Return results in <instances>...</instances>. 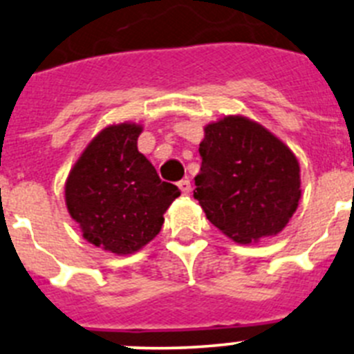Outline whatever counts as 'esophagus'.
<instances>
[{
  "instance_id": "esophagus-1",
  "label": "esophagus",
  "mask_w": 354,
  "mask_h": 354,
  "mask_svg": "<svg viewBox=\"0 0 354 354\" xmlns=\"http://www.w3.org/2000/svg\"><path fill=\"white\" fill-rule=\"evenodd\" d=\"M177 186H179V189L183 193H189V192H192V183H189V180H187V179H183L179 184H177Z\"/></svg>"
}]
</instances>
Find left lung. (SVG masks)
<instances>
[{
  "label": "left lung",
  "instance_id": "8db88e82",
  "mask_svg": "<svg viewBox=\"0 0 354 354\" xmlns=\"http://www.w3.org/2000/svg\"><path fill=\"white\" fill-rule=\"evenodd\" d=\"M193 196L207 220L239 245L287 227L301 198L292 150L259 122L227 115L204 127Z\"/></svg>",
  "mask_w": 354,
  "mask_h": 354
}]
</instances>
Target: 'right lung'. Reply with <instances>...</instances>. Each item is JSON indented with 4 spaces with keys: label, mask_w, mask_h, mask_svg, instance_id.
<instances>
[{
    "label": "right lung",
    "mask_w": 354,
    "mask_h": 354,
    "mask_svg": "<svg viewBox=\"0 0 354 354\" xmlns=\"http://www.w3.org/2000/svg\"><path fill=\"white\" fill-rule=\"evenodd\" d=\"M143 126L104 127L81 152L65 180V205L83 237L115 255L138 252L162 227V214L180 195L162 183L138 150Z\"/></svg>",
    "instance_id": "add662e5"
}]
</instances>
